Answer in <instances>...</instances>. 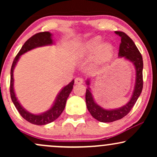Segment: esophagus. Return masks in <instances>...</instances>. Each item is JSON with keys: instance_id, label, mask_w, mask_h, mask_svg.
Here are the masks:
<instances>
[{"instance_id": "obj_1", "label": "esophagus", "mask_w": 157, "mask_h": 157, "mask_svg": "<svg viewBox=\"0 0 157 157\" xmlns=\"http://www.w3.org/2000/svg\"><path fill=\"white\" fill-rule=\"evenodd\" d=\"M75 84H82L83 82V79L81 78V77H77L75 80Z\"/></svg>"}]
</instances>
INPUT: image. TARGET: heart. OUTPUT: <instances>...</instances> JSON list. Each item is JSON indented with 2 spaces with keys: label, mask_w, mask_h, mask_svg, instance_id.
<instances>
[{
  "label": "heart",
  "mask_w": 157,
  "mask_h": 157,
  "mask_svg": "<svg viewBox=\"0 0 157 157\" xmlns=\"http://www.w3.org/2000/svg\"><path fill=\"white\" fill-rule=\"evenodd\" d=\"M102 38L100 36H96L91 38L76 50L77 56H84L94 53V60L97 63L108 62L112 57L113 46L109 43H102Z\"/></svg>",
  "instance_id": "1"
}]
</instances>
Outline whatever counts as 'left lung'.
I'll return each instance as SVG.
<instances>
[{
  "instance_id": "8db88e82",
  "label": "left lung",
  "mask_w": 157,
  "mask_h": 157,
  "mask_svg": "<svg viewBox=\"0 0 157 157\" xmlns=\"http://www.w3.org/2000/svg\"><path fill=\"white\" fill-rule=\"evenodd\" d=\"M117 35L121 37V44L120 45L119 57H123L134 66L136 71V80L132 94L129 101L122 107L115 109H105L99 105L95 102L90 88L91 80L87 79L86 85L87 89L86 93V102L87 109L94 118L102 122H112L120 120L126 116L134 107L136 100L140 97L143 87L142 80V69H143V60L142 57L137 47L125 33L122 32H115Z\"/></svg>"
}]
</instances>
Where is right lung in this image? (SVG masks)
<instances>
[{
  "mask_svg": "<svg viewBox=\"0 0 157 157\" xmlns=\"http://www.w3.org/2000/svg\"><path fill=\"white\" fill-rule=\"evenodd\" d=\"M54 44V40L52 39V34L49 32H40V33L35 34L29 39L27 40L22 48H21L18 54L14 59L13 63H12V68H11V79H10V95L12 101L13 102L14 105L17 109L20 114L22 116L23 119L26 121L29 122L30 123L34 124V125H44L46 124L50 123V122L55 121L56 119L60 117L66 106V100L69 96L70 93L71 92L73 89L75 80H71L68 85L64 86L62 89L60 90V92L56 97L54 103L52 104L49 109L47 110L45 112L35 114L32 113L29 111L26 110L22 105H21L17 97H16L15 89H14V77L13 72L16 65L18 62L21 56L25 54L26 52L31 51L35 48L42 47V46H51Z\"/></svg>",
  "mask_w": 157,
  "mask_h": 157,
  "instance_id": "right-lung-1",
  "label": "right lung"
}]
</instances>
